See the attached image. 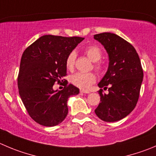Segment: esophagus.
<instances>
[{
    "label": "esophagus",
    "mask_w": 156,
    "mask_h": 156,
    "mask_svg": "<svg viewBox=\"0 0 156 156\" xmlns=\"http://www.w3.org/2000/svg\"><path fill=\"white\" fill-rule=\"evenodd\" d=\"M80 93H90V91H87V90H80Z\"/></svg>",
    "instance_id": "esophagus-1"
}]
</instances>
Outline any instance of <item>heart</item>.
<instances>
[{
  "label": "heart",
  "instance_id": "obj_1",
  "mask_svg": "<svg viewBox=\"0 0 156 156\" xmlns=\"http://www.w3.org/2000/svg\"><path fill=\"white\" fill-rule=\"evenodd\" d=\"M84 52L91 61L94 62V67L98 72H101L103 69V65L99 61L102 57L101 50L96 46H89L84 50ZM76 52L72 51L68 54L66 60V66L69 70H73L75 65ZM70 81L76 87L80 89L87 90L96 81V76L93 73L78 72L71 76Z\"/></svg>",
  "mask_w": 156,
  "mask_h": 156
}]
</instances>
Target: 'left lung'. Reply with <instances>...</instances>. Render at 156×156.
Masks as SVG:
<instances>
[{"label":"left lung","mask_w":156,"mask_h":156,"mask_svg":"<svg viewBox=\"0 0 156 156\" xmlns=\"http://www.w3.org/2000/svg\"><path fill=\"white\" fill-rule=\"evenodd\" d=\"M109 56V66L98 83L100 101L95 109L96 115L105 122L125 118L136 107L143 80V70L136 49L118 35L102 33L94 35ZM109 87L107 94L102 88Z\"/></svg>","instance_id":"left-lung-1"}]
</instances>
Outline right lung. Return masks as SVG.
<instances>
[{
    "label": "right lung",
    "instance_id": "right-lung-1",
    "mask_svg": "<svg viewBox=\"0 0 156 156\" xmlns=\"http://www.w3.org/2000/svg\"><path fill=\"white\" fill-rule=\"evenodd\" d=\"M83 37L44 35L30 45L22 55L17 85L30 116L40 125L54 126L68 113V98L80 90L64 81L62 90H53L66 75V60Z\"/></svg>",
    "mask_w": 156,
    "mask_h": 156
}]
</instances>
